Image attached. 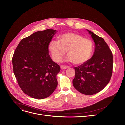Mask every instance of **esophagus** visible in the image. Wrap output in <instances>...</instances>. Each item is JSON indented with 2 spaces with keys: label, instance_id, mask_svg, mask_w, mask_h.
<instances>
[{
  "label": "esophagus",
  "instance_id": "esophagus-1",
  "mask_svg": "<svg viewBox=\"0 0 125 125\" xmlns=\"http://www.w3.org/2000/svg\"><path fill=\"white\" fill-rule=\"evenodd\" d=\"M60 68L61 69H67L68 68H69V66H65V65H61L60 66Z\"/></svg>",
  "mask_w": 125,
  "mask_h": 125
}]
</instances>
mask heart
<instances>
[{
    "instance_id": "b5f03b06",
    "label": "heart",
    "mask_w": 125,
    "mask_h": 125,
    "mask_svg": "<svg viewBox=\"0 0 125 125\" xmlns=\"http://www.w3.org/2000/svg\"><path fill=\"white\" fill-rule=\"evenodd\" d=\"M93 42L89 39L72 32L60 35L59 41H53L48 44V50L55 62H59L67 51V60L76 65L82 64L90 58Z\"/></svg>"
}]
</instances>
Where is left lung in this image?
Segmentation results:
<instances>
[{"instance_id":"8db88e82","label":"left lung","mask_w":125,"mask_h":125,"mask_svg":"<svg viewBox=\"0 0 125 125\" xmlns=\"http://www.w3.org/2000/svg\"><path fill=\"white\" fill-rule=\"evenodd\" d=\"M87 31L95 44L94 53L86 62L75 67L73 84L81 93L90 95L102 90L109 82L113 72V55L102 38Z\"/></svg>"}]
</instances>
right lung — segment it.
I'll return each instance as SVG.
<instances>
[{"mask_svg": "<svg viewBox=\"0 0 125 125\" xmlns=\"http://www.w3.org/2000/svg\"><path fill=\"white\" fill-rule=\"evenodd\" d=\"M56 30L47 29L24 38L12 58L13 72L22 91L38 99L49 96L56 89L60 67L50 58L48 44Z\"/></svg>", "mask_w": 125, "mask_h": 125, "instance_id": "1", "label": "right lung"}]
</instances>
